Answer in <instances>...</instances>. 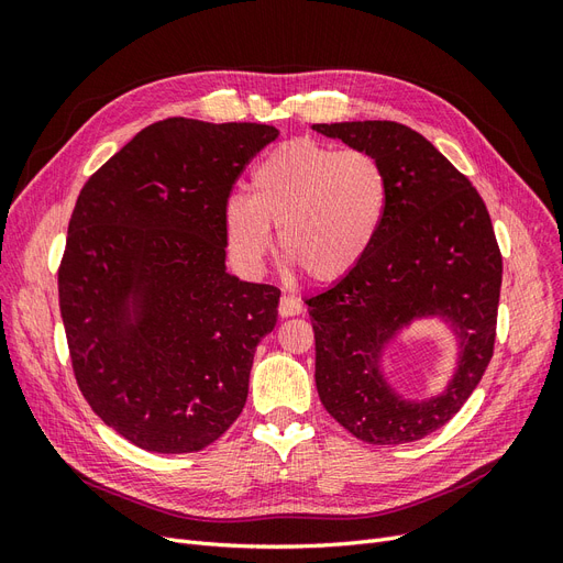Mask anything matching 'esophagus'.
<instances>
[{
  "instance_id": "34e87169",
  "label": "esophagus",
  "mask_w": 563,
  "mask_h": 563,
  "mask_svg": "<svg viewBox=\"0 0 563 563\" xmlns=\"http://www.w3.org/2000/svg\"><path fill=\"white\" fill-rule=\"evenodd\" d=\"M300 312H302V302L298 298L286 296V294L279 298V314L282 317H296Z\"/></svg>"
}]
</instances>
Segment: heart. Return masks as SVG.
I'll use <instances>...</instances> for the list:
<instances>
[{"label":"heart","mask_w":563,"mask_h":563,"mask_svg":"<svg viewBox=\"0 0 563 563\" xmlns=\"http://www.w3.org/2000/svg\"><path fill=\"white\" fill-rule=\"evenodd\" d=\"M253 195L232 192L223 225L232 255L258 269L277 228L282 258L319 284L345 279L376 244L387 213L380 164L360 150L310 139L277 145L255 164Z\"/></svg>","instance_id":"b5f03b06"}]
</instances>
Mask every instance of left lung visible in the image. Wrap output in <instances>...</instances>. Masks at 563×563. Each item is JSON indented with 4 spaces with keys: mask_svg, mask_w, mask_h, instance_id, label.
I'll return each instance as SVG.
<instances>
[{
    "mask_svg": "<svg viewBox=\"0 0 563 563\" xmlns=\"http://www.w3.org/2000/svg\"><path fill=\"white\" fill-rule=\"evenodd\" d=\"M376 159L387 213L352 275L308 300L314 380L323 408L366 444L432 434L479 385L496 343L503 258L479 192L441 152L397 122L312 124ZM439 318L456 338V366L430 398L408 400L384 362L418 320Z\"/></svg>",
    "mask_w": 563,
    "mask_h": 563,
    "instance_id": "1",
    "label": "left lung"
}]
</instances>
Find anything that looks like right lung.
Masks as SVG:
<instances>
[{"label": "right lung", "mask_w": 563, "mask_h": 563, "mask_svg": "<svg viewBox=\"0 0 563 563\" xmlns=\"http://www.w3.org/2000/svg\"><path fill=\"white\" fill-rule=\"evenodd\" d=\"M267 124L172 117L143 129L81 187L58 269L84 399L152 453L207 449L240 418L279 288L225 265L223 209Z\"/></svg>", "instance_id": "add662e5"}]
</instances>
